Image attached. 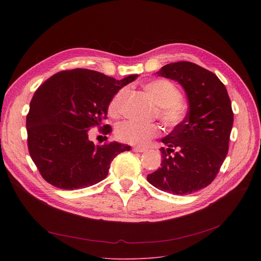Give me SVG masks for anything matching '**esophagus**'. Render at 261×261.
<instances>
[{"mask_svg": "<svg viewBox=\"0 0 261 261\" xmlns=\"http://www.w3.org/2000/svg\"><path fill=\"white\" fill-rule=\"evenodd\" d=\"M133 151L134 152H145L146 149L143 147H133Z\"/></svg>", "mask_w": 261, "mask_h": 261, "instance_id": "1", "label": "esophagus"}]
</instances>
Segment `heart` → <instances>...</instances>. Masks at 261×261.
<instances>
[{"instance_id": "obj_1", "label": "heart", "mask_w": 261, "mask_h": 261, "mask_svg": "<svg viewBox=\"0 0 261 261\" xmlns=\"http://www.w3.org/2000/svg\"><path fill=\"white\" fill-rule=\"evenodd\" d=\"M144 91L156 105V115L167 127L179 125L184 117V108L181 102V93L172 82L164 79H155L143 85ZM126 90H119L109 103V113L117 116L120 113L121 100ZM159 133L158 126L153 123H140L123 121L116 127V138L131 145H146Z\"/></svg>"}]
</instances>
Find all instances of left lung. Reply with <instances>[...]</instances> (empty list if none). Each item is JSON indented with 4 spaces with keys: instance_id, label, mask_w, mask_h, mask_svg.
Here are the masks:
<instances>
[{
    "instance_id": "obj_1",
    "label": "left lung",
    "mask_w": 261,
    "mask_h": 261,
    "mask_svg": "<svg viewBox=\"0 0 261 261\" xmlns=\"http://www.w3.org/2000/svg\"><path fill=\"white\" fill-rule=\"evenodd\" d=\"M156 74L179 82L189 107L184 120L162 139L161 167L147 180L166 193L189 195L210 185L225 160L234 121L230 99L221 80L198 64L173 62Z\"/></svg>"
}]
</instances>
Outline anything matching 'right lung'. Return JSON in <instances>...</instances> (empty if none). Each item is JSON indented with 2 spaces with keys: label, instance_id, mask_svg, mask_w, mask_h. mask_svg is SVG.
Masks as SVG:
<instances>
[{
  "label": "right lung",
  "instance_id": "right-lung-1",
  "mask_svg": "<svg viewBox=\"0 0 261 261\" xmlns=\"http://www.w3.org/2000/svg\"><path fill=\"white\" fill-rule=\"evenodd\" d=\"M138 75L121 80L75 68L53 75L35 92L26 117L30 154L43 179L62 189H79L106 179L110 164L130 146L111 142L95 145L92 127L102 126L113 96Z\"/></svg>",
  "mask_w": 261,
  "mask_h": 261
}]
</instances>
